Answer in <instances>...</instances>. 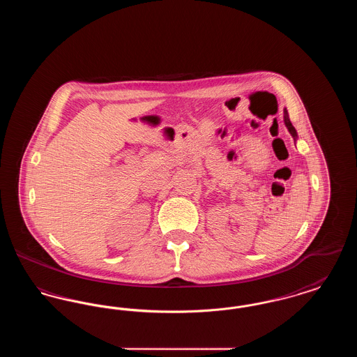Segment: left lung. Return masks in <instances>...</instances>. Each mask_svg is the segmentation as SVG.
Returning a JSON list of instances; mask_svg holds the SVG:
<instances>
[{
	"label": "left lung",
	"mask_w": 357,
	"mask_h": 357,
	"mask_svg": "<svg viewBox=\"0 0 357 357\" xmlns=\"http://www.w3.org/2000/svg\"><path fill=\"white\" fill-rule=\"evenodd\" d=\"M284 120H285V124H287V127H288L289 132L291 134L293 139L296 140V139H297V132H296L294 127L291 126V121L289 119L288 111H287V109H284Z\"/></svg>",
	"instance_id": "left-lung-1"
}]
</instances>
